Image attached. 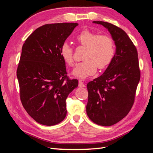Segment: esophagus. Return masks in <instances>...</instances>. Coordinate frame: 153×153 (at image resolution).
Segmentation results:
<instances>
[{"instance_id": "1", "label": "esophagus", "mask_w": 153, "mask_h": 153, "mask_svg": "<svg viewBox=\"0 0 153 153\" xmlns=\"http://www.w3.org/2000/svg\"><path fill=\"white\" fill-rule=\"evenodd\" d=\"M79 88H84L85 87V84H84V82H83L82 80H79Z\"/></svg>"}]
</instances>
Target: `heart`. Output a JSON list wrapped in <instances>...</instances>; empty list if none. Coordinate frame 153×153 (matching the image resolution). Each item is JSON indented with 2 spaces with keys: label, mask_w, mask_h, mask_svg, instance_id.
<instances>
[{
  "label": "heart",
  "mask_w": 153,
  "mask_h": 153,
  "mask_svg": "<svg viewBox=\"0 0 153 153\" xmlns=\"http://www.w3.org/2000/svg\"><path fill=\"white\" fill-rule=\"evenodd\" d=\"M80 46L85 48L82 55L84 61L77 63L72 74L75 76L84 79L94 75L97 70L107 68L114 58L115 53L114 41L108 35H99L92 31L85 30L76 38ZM60 55L67 65L74 64V49L65 42L61 45Z\"/></svg>",
  "instance_id": "heart-1"
}]
</instances>
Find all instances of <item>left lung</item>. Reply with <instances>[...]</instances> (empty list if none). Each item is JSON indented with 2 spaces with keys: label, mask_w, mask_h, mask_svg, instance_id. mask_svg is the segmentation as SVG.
<instances>
[{
  "label": "left lung",
  "mask_w": 153,
  "mask_h": 153,
  "mask_svg": "<svg viewBox=\"0 0 153 153\" xmlns=\"http://www.w3.org/2000/svg\"><path fill=\"white\" fill-rule=\"evenodd\" d=\"M109 31L116 53L104 74L88 83L86 113L98 125L110 126L128 115L140 79L138 51L126 32L105 22L94 21Z\"/></svg>",
  "instance_id": "left-lung-1"
}]
</instances>
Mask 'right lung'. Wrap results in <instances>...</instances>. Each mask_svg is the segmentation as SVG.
Returning <instances> with one entry per match:
<instances>
[{
	"label": "right lung",
	"mask_w": 153,
	"mask_h": 153,
	"mask_svg": "<svg viewBox=\"0 0 153 153\" xmlns=\"http://www.w3.org/2000/svg\"><path fill=\"white\" fill-rule=\"evenodd\" d=\"M77 23L45 24L25 40L17 69L23 107L36 122L51 126L67 115L66 99L78 86V80L67 76L60 55Z\"/></svg>",
	"instance_id": "1"
}]
</instances>
